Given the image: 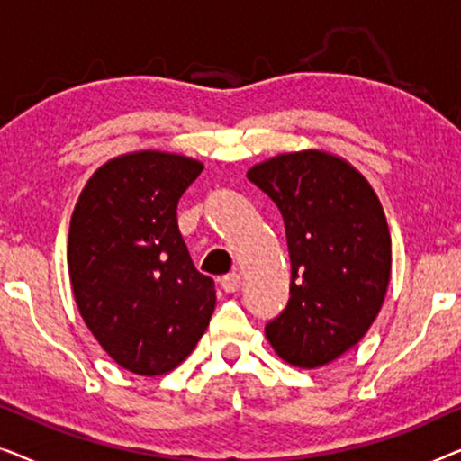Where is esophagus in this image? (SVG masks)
Listing matches in <instances>:
<instances>
[{
  "label": "esophagus",
  "mask_w": 461,
  "mask_h": 461,
  "mask_svg": "<svg viewBox=\"0 0 461 461\" xmlns=\"http://www.w3.org/2000/svg\"><path fill=\"white\" fill-rule=\"evenodd\" d=\"M239 287H241V276H239V273H235V270L222 276V289L226 294L237 292Z\"/></svg>",
  "instance_id": "1"
}]
</instances>
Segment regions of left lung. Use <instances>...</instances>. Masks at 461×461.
Returning <instances> with one entry per match:
<instances>
[{"label": "left lung", "instance_id": "1", "mask_svg": "<svg viewBox=\"0 0 461 461\" xmlns=\"http://www.w3.org/2000/svg\"><path fill=\"white\" fill-rule=\"evenodd\" d=\"M279 207L292 260L289 302L268 342L298 367L331 363L361 339L390 281V232L369 182L338 157L304 150L251 167Z\"/></svg>", "mask_w": 461, "mask_h": 461}]
</instances>
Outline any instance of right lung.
<instances>
[{
  "instance_id": "1",
  "label": "right lung",
  "mask_w": 461,
  "mask_h": 461,
  "mask_svg": "<svg viewBox=\"0 0 461 461\" xmlns=\"http://www.w3.org/2000/svg\"><path fill=\"white\" fill-rule=\"evenodd\" d=\"M203 166L140 150L87 180L68 230V276L81 317L123 369L161 375L185 361L210 325L213 279L180 235L178 201Z\"/></svg>"
}]
</instances>
